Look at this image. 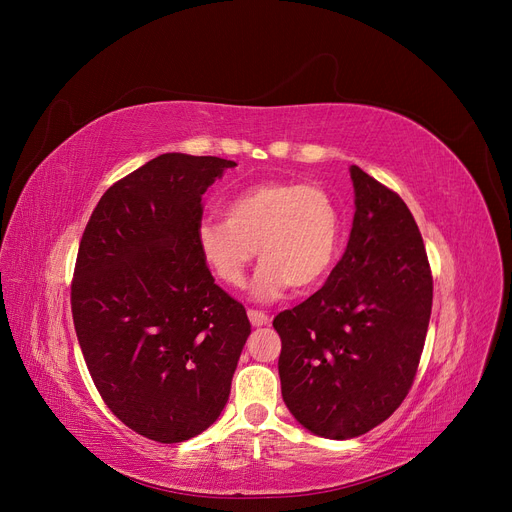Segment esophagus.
Instances as JSON below:
<instances>
[{
	"instance_id": "34e87169",
	"label": "esophagus",
	"mask_w": 512,
	"mask_h": 512,
	"mask_svg": "<svg viewBox=\"0 0 512 512\" xmlns=\"http://www.w3.org/2000/svg\"><path fill=\"white\" fill-rule=\"evenodd\" d=\"M249 319H251V324L255 326V328H263V326H267L270 324V317H267L265 313H261V311H249Z\"/></svg>"
}]
</instances>
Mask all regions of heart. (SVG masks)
<instances>
[{
    "label": "heart",
    "mask_w": 512,
    "mask_h": 512,
    "mask_svg": "<svg viewBox=\"0 0 512 512\" xmlns=\"http://www.w3.org/2000/svg\"><path fill=\"white\" fill-rule=\"evenodd\" d=\"M226 220H201L195 245L213 278L238 288L255 257L263 261L253 297L270 303L292 286L305 292L332 272L340 245V218L317 184L265 180L238 191L224 205Z\"/></svg>",
    "instance_id": "heart-1"
}]
</instances>
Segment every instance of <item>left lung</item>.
Segmentation results:
<instances>
[{"mask_svg": "<svg viewBox=\"0 0 512 512\" xmlns=\"http://www.w3.org/2000/svg\"><path fill=\"white\" fill-rule=\"evenodd\" d=\"M355 218L328 282L274 328L288 411L311 434L351 440L386 421L415 380L434 282L409 207L351 166Z\"/></svg>", "mask_w": 512, "mask_h": 512, "instance_id": "8db88e82", "label": "left lung"}]
</instances>
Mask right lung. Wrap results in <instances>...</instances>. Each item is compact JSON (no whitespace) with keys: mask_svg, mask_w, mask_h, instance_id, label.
I'll list each match as a JSON object with an SVG mask.
<instances>
[{"mask_svg":"<svg viewBox=\"0 0 512 512\" xmlns=\"http://www.w3.org/2000/svg\"><path fill=\"white\" fill-rule=\"evenodd\" d=\"M234 166L186 153L147 161L107 188L78 247L72 317L91 378L124 425L161 444L220 417L251 334L195 245L203 195Z\"/></svg>","mask_w":512,"mask_h":512,"instance_id":"1","label":"right lung"}]
</instances>
